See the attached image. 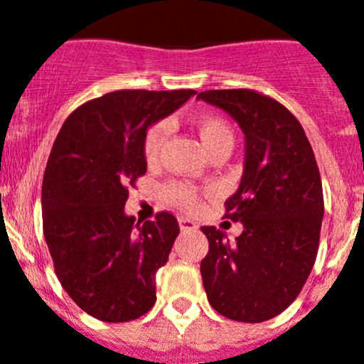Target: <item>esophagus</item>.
Listing matches in <instances>:
<instances>
[{
    "label": "esophagus",
    "instance_id": "1",
    "mask_svg": "<svg viewBox=\"0 0 364 364\" xmlns=\"http://www.w3.org/2000/svg\"><path fill=\"white\" fill-rule=\"evenodd\" d=\"M179 228L183 232H193V230H198V224L193 223V220L186 219V217H179Z\"/></svg>",
    "mask_w": 364,
    "mask_h": 364
}]
</instances>
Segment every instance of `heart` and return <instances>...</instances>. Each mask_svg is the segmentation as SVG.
<instances>
[{
	"label": "heart",
	"mask_w": 364,
	"mask_h": 364,
	"mask_svg": "<svg viewBox=\"0 0 364 364\" xmlns=\"http://www.w3.org/2000/svg\"><path fill=\"white\" fill-rule=\"evenodd\" d=\"M168 134V125L165 122L156 124L149 129L144 140V154L149 163H154L158 159L159 151H161L163 141L166 140ZM198 134L201 140L203 147H205L206 154L213 149L220 147V145H233V132L230 125L217 117H205L198 122ZM166 198L171 199L174 205H178L183 210H193L198 208L199 199L198 193L193 192L190 186L185 185H171L166 188Z\"/></svg>",
	"instance_id": "b5f03b06"
}]
</instances>
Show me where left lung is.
I'll list each match as a JSON object with an SVG mask.
<instances>
[{"mask_svg": "<svg viewBox=\"0 0 364 364\" xmlns=\"http://www.w3.org/2000/svg\"><path fill=\"white\" fill-rule=\"evenodd\" d=\"M199 100L228 113L244 132V171L226 217L244 230L230 242L203 226L208 255L201 277L210 305L244 323L289 307L314 266L323 220V188L300 122L280 102L251 90H210Z\"/></svg>", "mask_w": 364, "mask_h": 364, "instance_id": "8db88e82", "label": "left lung"}]
</instances>
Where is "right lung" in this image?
<instances>
[{"label": "right lung", "mask_w": 364, "mask_h": 364, "mask_svg": "<svg viewBox=\"0 0 364 364\" xmlns=\"http://www.w3.org/2000/svg\"><path fill=\"white\" fill-rule=\"evenodd\" d=\"M193 90H122L68 117L43 178V230L57 278L71 300L102 321L144 316L156 301L179 224L172 213L136 223L127 186L147 172L149 127L179 109Z\"/></svg>", "instance_id": "1"}]
</instances>
